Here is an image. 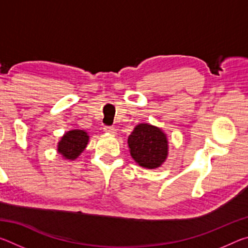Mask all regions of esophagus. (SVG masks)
I'll return each instance as SVG.
<instances>
[{"label":"esophagus","instance_id":"34e87169","mask_svg":"<svg viewBox=\"0 0 248 248\" xmlns=\"http://www.w3.org/2000/svg\"><path fill=\"white\" fill-rule=\"evenodd\" d=\"M104 131L106 133H110V134H116V129L114 127H105Z\"/></svg>","mask_w":248,"mask_h":248}]
</instances>
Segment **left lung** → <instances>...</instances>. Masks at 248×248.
Segmentation results:
<instances>
[{"instance_id":"8db88e82","label":"left lung","mask_w":248,"mask_h":248,"mask_svg":"<svg viewBox=\"0 0 248 248\" xmlns=\"http://www.w3.org/2000/svg\"><path fill=\"white\" fill-rule=\"evenodd\" d=\"M128 148L138 165L148 170L161 167L169 156L167 134L150 124H139L128 137Z\"/></svg>"}]
</instances>
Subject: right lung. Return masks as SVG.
I'll return each instance as SVG.
<instances>
[{
    "instance_id": "1",
    "label": "right lung",
    "mask_w": 248,
    "mask_h": 248,
    "mask_svg": "<svg viewBox=\"0 0 248 248\" xmlns=\"http://www.w3.org/2000/svg\"><path fill=\"white\" fill-rule=\"evenodd\" d=\"M90 141V136L85 130L73 129L65 132L58 142L57 151L62 157L68 161H75L84 150L86 149Z\"/></svg>"
}]
</instances>
